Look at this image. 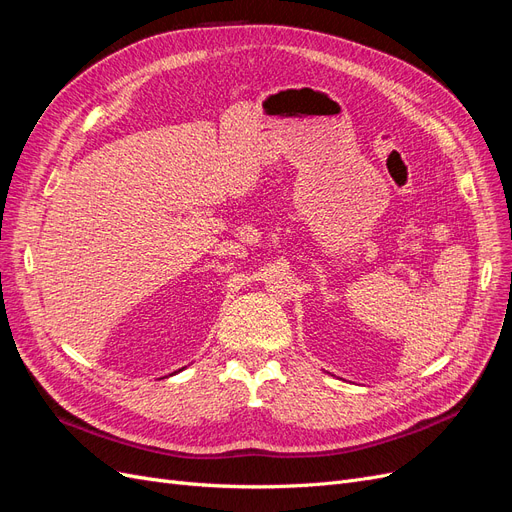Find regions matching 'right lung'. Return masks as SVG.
<instances>
[{
  "label": "right lung",
  "instance_id": "1",
  "mask_svg": "<svg viewBox=\"0 0 512 512\" xmlns=\"http://www.w3.org/2000/svg\"><path fill=\"white\" fill-rule=\"evenodd\" d=\"M179 371H181V369H179Z\"/></svg>",
  "mask_w": 512,
  "mask_h": 512
}]
</instances>
